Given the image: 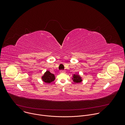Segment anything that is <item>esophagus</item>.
<instances>
[{
  "mask_svg": "<svg viewBox=\"0 0 125 125\" xmlns=\"http://www.w3.org/2000/svg\"><path fill=\"white\" fill-rule=\"evenodd\" d=\"M60 73H65V71H64V70H60Z\"/></svg>",
  "mask_w": 125,
  "mask_h": 125,
  "instance_id": "34e87169",
  "label": "esophagus"
}]
</instances>
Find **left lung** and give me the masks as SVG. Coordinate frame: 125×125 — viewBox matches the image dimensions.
Here are the masks:
<instances>
[{"instance_id":"1","label":"left lung","mask_w":125,"mask_h":125,"mask_svg":"<svg viewBox=\"0 0 125 125\" xmlns=\"http://www.w3.org/2000/svg\"><path fill=\"white\" fill-rule=\"evenodd\" d=\"M72 80L75 83H80L82 81L81 77L78 74H74Z\"/></svg>"}]
</instances>
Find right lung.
I'll use <instances>...</instances> for the list:
<instances>
[{
    "mask_svg": "<svg viewBox=\"0 0 125 125\" xmlns=\"http://www.w3.org/2000/svg\"><path fill=\"white\" fill-rule=\"evenodd\" d=\"M42 79L44 82L46 83H50L51 82L54 81L55 78L54 74L51 73L49 71H47L42 76Z\"/></svg>",
    "mask_w": 125,
    "mask_h": 125,
    "instance_id": "obj_1",
    "label": "right lung"
}]
</instances>
